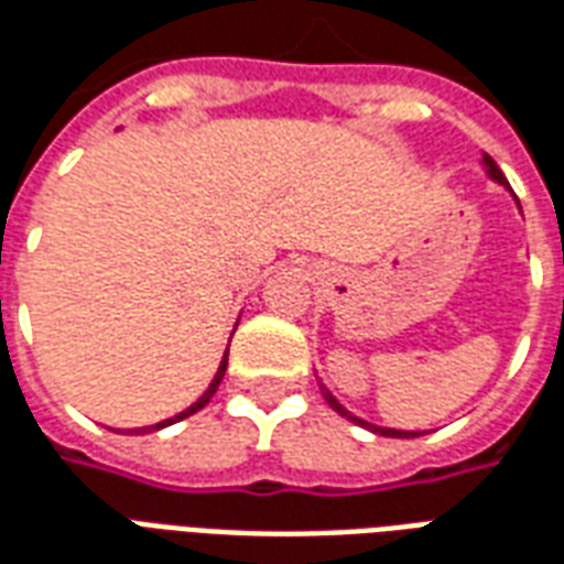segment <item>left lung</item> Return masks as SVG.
I'll return each instance as SVG.
<instances>
[{
    "instance_id": "obj_1",
    "label": "left lung",
    "mask_w": 564,
    "mask_h": 564,
    "mask_svg": "<svg viewBox=\"0 0 564 564\" xmlns=\"http://www.w3.org/2000/svg\"><path fill=\"white\" fill-rule=\"evenodd\" d=\"M484 165H486V174H489L492 181H498V184H501V186H508V177L501 174V169H498L496 160H492L489 153H484ZM323 399L329 402L332 411H338V414H341V416H347L350 423L366 425V429H371V432H378V435H387V437H416V432H402V429H380V425H371V423H366V420H359V416H354V414H350V411H344L341 402H338V399H335V395H332V392L326 390V387H323Z\"/></svg>"
}]
</instances>
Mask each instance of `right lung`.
<instances>
[{"instance_id":"add662e5","label":"right lung","mask_w":564,"mask_h":564,"mask_svg":"<svg viewBox=\"0 0 564 564\" xmlns=\"http://www.w3.org/2000/svg\"><path fill=\"white\" fill-rule=\"evenodd\" d=\"M223 371H226V356H223L220 368H217V375H214V380H210V387H208V390L202 392V395H198L196 402L189 404V408H186V411H181V414L172 416V420H165V423L144 425V429H135V432H156V429H165V425H172V423H177V420H184V416H193V414H196V411H202V408H205V404H208L210 399H214V392H217V387H220Z\"/></svg>"}]
</instances>
